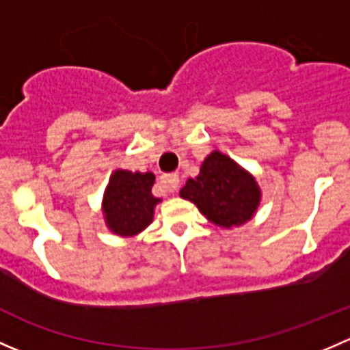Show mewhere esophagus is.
<instances>
[{
	"label": "esophagus",
	"instance_id": "obj_1",
	"mask_svg": "<svg viewBox=\"0 0 350 350\" xmlns=\"http://www.w3.org/2000/svg\"><path fill=\"white\" fill-rule=\"evenodd\" d=\"M161 185H162V188H164L167 193H176V191H178V188H179V176L178 174L162 176Z\"/></svg>",
	"mask_w": 350,
	"mask_h": 350
}]
</instances>
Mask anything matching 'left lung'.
Wrapping results in <instances>:
<instances>
[{"label": "left lung", "mask_w": 350, "mask_h": 350, "mask_svg": "<svg viewBox=\"0 0 350 350\" xmlns=\"http://www.w3.org/2000/svg\"><path fill=\"white\" fill-rule=\"evenodd\" d=\"M179 196L196 204L208 221L220 228L241 227L252 220L262 200L256 178L220 150L206 155L195 179Z\"/></svg>", "instance_id": "left-lung-1"}]
</instances>
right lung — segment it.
Listing matches in <instances>:
<instances>
[{"label":"right lung","instance_id":"obj_1","mask_svg":"<svg viewBox=\"0 0 350 350\" xmlns=\"http://www.w3.org/2000/svg\"><path fill=\"white\" fill-rule=\"evenodd\" d=\"M152 172H132L115 169L105 188L101 211L111 234L130 239L146 230L154 220V210L161 198L152 195Z\"/></svg>","mask_w":350,"mask_h":350}]
</instances>
